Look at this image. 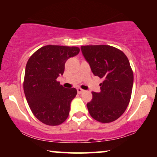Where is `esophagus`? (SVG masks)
I'll return each mask as SVG.
<instances>
[{
    "instance_id": "34e87169",
    "label": "esophagus",
    "mask_w": 157,
    "mask_h": 157,
    "mask_svg": "<svg viewBox=\"0 0 157 157\" xmlns=\"http://www.w3.org/2000/svg\"><path fill=\"white\" fill-rule=\"evenodd\" d=\"M77 93H78V94H82L83 92L85 91L84 90L81 89L80 87H78V88H77Z\"/></svg>"
}]
</instances>
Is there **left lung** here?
<instances>
[{
	"label": "left lung",
	"instance_id": "8db88e82",
	"mask_svg": "<svg viewBox=\"0 0 157 157\" xmlns=\"http://www.w3.org/2000/svg\"><path fill=\"white\" fill-rule=\"evenodd\" d=\"M81 51L93 75L103 79L100 92H93L87 104L90 114L101 123L116 121L126 110L132 93L133 73L128 58L108 45L82 46Z\"/></svg>",
	"mask_w": 157,
	"mask_h": 157
}]
</instances>
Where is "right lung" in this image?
<instances>
[{"label":"right lung","mask_w":157,"mask_h":157,"mask_svg":"<svg viewBox=\"0 0 157 157\" xmlns=\"http://www.w3.org/2000/svg\"><path fill=\"white\" fill-rule=\"evenodd\" d=\"M76 47L47 45L37 50L27 62L24 90L35 117L49 126H57L67 118L75 88H65L57 78L62 75L69 58L77 55Z\"/></svg>","instance_id":"add662e5"}]
</instances>
